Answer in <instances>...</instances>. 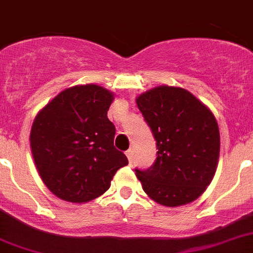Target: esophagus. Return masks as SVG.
I'll return each instance as SVG.
<instances>
[{
  "label": "esophagus",
  "instance_id": "34e87169",
  "mask_svg": "<svg viewBox=\"0 0 253 253\" xmlns=\"http://www.w3.org/2000/svg\"><path fill=\"white\" fill-rule=\"evenodd\" d=\"M126 156H127V159H128V161L132 162V160H133V151H132V148H129V150L126 151Z\"/></svg>",
  "mask_w": 253,
  "mask_h": 253
}]
</instances>
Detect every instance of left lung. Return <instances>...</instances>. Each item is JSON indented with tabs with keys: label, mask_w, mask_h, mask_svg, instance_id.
Instances as JSON below:
<instances>
[{
	"label": "left lung",
	"mask_w": 253,
	"mask_h": 253,
	"mask_svg": "<svg viewBox=\"0 0 253 253\" xmlns=\"http://www.w3.org/2000/svg\"><path fill=\"white\" fill-rule=\"evenodd\" d=\"M136 103L159 150L152 167L136 169L143 191L166 207L197 200L218 164L219 129L213 113L187 89L166 84L141 93Z\"/></svg>",
	"instance_id": "left-lung-1"
}]
</instances>
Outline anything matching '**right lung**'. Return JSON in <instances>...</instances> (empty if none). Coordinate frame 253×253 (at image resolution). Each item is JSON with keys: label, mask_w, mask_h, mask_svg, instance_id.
Wrapping results in <instances>:
<instances>
[{"label": "right lung", "mask_w": 253, "mask_h": 253, "mask_svg": "<svg viewBox=\"0 0 253 253\" xmlns=\"http://www.w3.org/2000/svg\"><path fill=\"white\" fill-rule=\"evenodd\" d=\"M115 94L98 84H79L52 98L35 117L30 145L46 187L63 201L86 204L110 188L128 165L113 146L107 111Z\"/></svg>", "instance_id": "right-lung-1"}]
</instances>
